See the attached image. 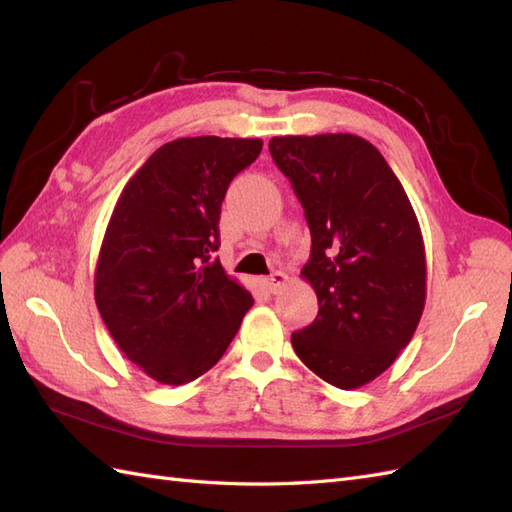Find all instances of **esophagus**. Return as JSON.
Listing matches in <instances>:
<instances>
[{
  "label": "esophagus",
  "mask_w": 512,
  "mask_h": 512,
  "mask_svg": "<svg viewBox=\"0 0 512 512\" xmlns=\"http://www.w3.org/2000/svg\"><path fill=\"white\" fill-rule=\"evenodd\" d=\"M286 282H288V275H286V273H282V271H275V273H271V275L267 277V280H265V284H267L269 292L282 290V286H286Z\"/></svg>",
  "instance_id": "1"
}]
</instances>
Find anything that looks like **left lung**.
Here are the masks:
<instances>
[{
  "label": "left lung",
  "instance_id": "1",
  "mask_svg": "<svg viewBox=\"0 0 512 512\" xmlns=\"http://www.w3.org/2000/svg\"><path fill=\"white\" fill-rule=\"evenodd\" d=\"M269 151L312 232L301 277L316 290L318 316L292 333V348L324 382L359 389L395 363L423 316L421 226L404 185L361 136H273Z\"/></svg>",
  "mask_w": 512,
  "mask_h": 512
}]
</instances>
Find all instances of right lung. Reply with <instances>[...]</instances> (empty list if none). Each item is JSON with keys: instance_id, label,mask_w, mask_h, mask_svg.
I'll return each mask as SVG.
<instances>
[{"instance_id": "1", "label": "right lung", "mask_w": 512, "mask_h": 512, "mask_svg": "<svg viewBox=\"0 0 512 512\" xmlns=\"http://www.w3.org/2000/svg\"><path fill=\"white\" fill-rule=\"evenodd\" d=\"M260 149V138H177L151 153L113 209L96 305L119 350L160 384L209 371L254 305L211 254L228 185Z\"/></svg>"}]
</instances>
